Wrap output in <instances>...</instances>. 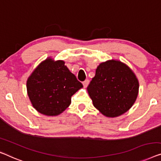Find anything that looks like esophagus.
I'll list each match as a JSON object with an SVG mask.
<instances>
[{"label":"esophagus","mask_w":161,"mask_h":161,"mask_svg":"<svg viewBox=\"0 0 161 161\" xmlns=\"http://www.w3.org/2000/svg\"><path fill=\"white\" fill-rule=\"evenodd\" d=\"M88 83H89V80H86L85 81H83V85L84 86V88H86L88 85Z\"/></svg>","instance_id":"obj_1"}]
</instances>
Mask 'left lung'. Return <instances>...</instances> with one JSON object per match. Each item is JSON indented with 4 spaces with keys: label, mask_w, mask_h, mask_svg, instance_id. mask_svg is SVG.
I'll list each match as a JSON object with an SVG mask.
<instances>
[{
    "label": "left lung",
    "mask_w": 161,
    "mask_h": 161,
    "mask_svg": "<svg viewBox=\"0 0 161 161\" xmlns=\"http://www.w3.org/2000/svg\"><path fill=\"white\" fill-rule=\"evenodd\" d=\"M139 87L138 79L127 64L109 59L99 64L87 91L94 106L102 115L116 118L134 105Z\"/></svg>",
    "instance_id": "obj_1"
}]
</instances>
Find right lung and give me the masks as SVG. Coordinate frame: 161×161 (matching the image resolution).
Wrapping results in <instances>:
<instances>
[{"label":"right lung","mask_w":161,"mask_h":161,"mask_svg":"<svg viewBox=\"0 0 161 161\" xmlns=\"http://www.w3.org/2000/svg\"><path fill=\"white\" fill-rule=\"evenodd\" d=\"M64 63L63 60L55 61L48 57L27 78V92L30 102L43 115H60L71 104V97L83 88Z\"/></svg>","instance_id":"add662e5"}]
</instances>
